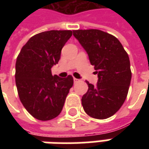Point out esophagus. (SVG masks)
<instances>
[{"label":"esophagus","mask_w":149,"mask_h":149,"mask_svg":"<svg viewBox=\"0 0 149 149\" xmlns=\"http://www.w3.org/2000/svg\"><path fill=\"white\" fill-rule=\"evenodd\" d=\"M73 81H74V83H77V82L80 81V80H79V79H77V78H73Z\"/></svg>","instance_id":"1"}]
</instances>
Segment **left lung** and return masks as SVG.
Returning <instances> with one entry per match:
<instances>
[{
	"instance_id": "obj_1",
	"label": "left lung",
	"mask_w": 149,
	"mask_h": 149,
	"mask_svg": "<svg viewBox=\"0 0 149 149\" xmlns=\"http://www.w3.org/2000/svg\"><path fill=\"white\" fill-rule=\"evenodd\" d=\"M72 32L98 76L96 86L86 81L88 89L81 99L84 112L93 118H109L120 109L128 95L132 78L128 53L119 40L108 33L98 29Z\"/></svg>"
}]
</instances>
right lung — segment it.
Masks as SVG:
<instances>
[{
  "label": "right lung",
  "mask_w": 149,
  "mask_h": 149,
  "mask_svg": "<svg viewBox=\"0 0 149 149\" xmlns=\"http://www.w3.org/2000/svg\"><path fill=\"white\" fill-rule=\"evenodd\" d=\"M71 30H50L34 35L24 45L16 62V85L25 109L40 120H49L61 113L72 76L52 75L51 68L61 58V49L72 37Z\"/></svg>",
  "instance_id": "add662e5"
}]
</instances>
